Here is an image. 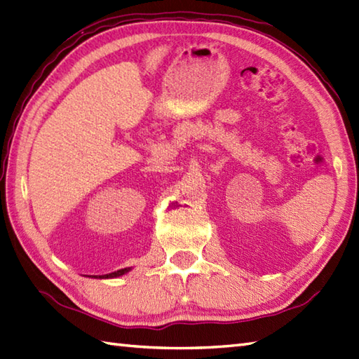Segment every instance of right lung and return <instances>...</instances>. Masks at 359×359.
I'll return each mask as SVG.
<instances>
[{"instance_id": "obj_1", "label": "right lung", "mask_w": 359, "mask_h": 359, "mask_svg": "<svg viewBox=\"0 0 359 359\" xmlns=\"http://www.w3.org/2000/svg\"><path fill=\"white\" fill-rule=\"evenodd\" d=\"M132 270V267H126V269H119L116 272L112 273H106V275H93L92 278H98V280H112V278H119L126 273H129Z\"/></svg>"}]
</instances>
